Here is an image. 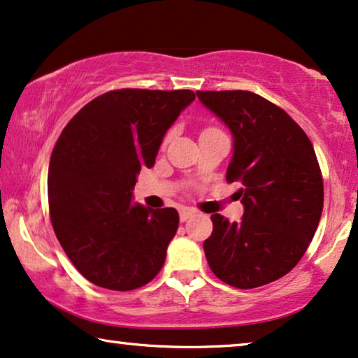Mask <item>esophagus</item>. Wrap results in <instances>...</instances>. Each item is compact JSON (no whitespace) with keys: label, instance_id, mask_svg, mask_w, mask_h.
Listing matches in <instances>:
<instances>
[{"label":"esophagus","instance_id":"obj_1","mask_svg":"<svg viewBox=\"0 0 358 358\" xmlns=\"http://www.w3.org/2000/svg\"><path fill=\"white\" fill-rule=\"evenodd\" d=\"M194 213H196V210H194V208L184 207V208H180V210H179V219H180V222H185V220L189 219V217H192Z\"/></svg>","mask_w":358,"mask_h":358}]
</instances>
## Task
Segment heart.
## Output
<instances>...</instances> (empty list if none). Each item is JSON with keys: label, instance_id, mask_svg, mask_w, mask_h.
Here are the masks:
<instances>
[{"label": "heart", "instance_id": "obj_1", "mask_svg": "<svg viewBox=\"0 0 358 358\" xmlns=\"http://www.w3.org/2000/svg\"><path fill=\"white\" fill-rule=\"evenodd\" d=\"M168 138H169V136H168Z\"/></svg>", "mask_w": 358, "mask_h": 358}]
</instances>
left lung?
Instances as JSON below:
<instances>
[{
	"mask_svg": "<svg viewBox=\"0 0 358 358\" xmlns=\"http://www.w3.org/2000/svg\"><path fill=\"white\" fill-rule=\"evenodd\" d=\"M234 136L227 182H238L240 222L210 217L208 266L227 285L252 289L280 280L308 250L321 220L322 174L313 143L285 110L253 92H197Z\"/></svg>",
	"mask_w": 358,
	"mask_h": 358,
	"instance_id": "8db88e82",
	"label": "left lung"
}]
</instances>
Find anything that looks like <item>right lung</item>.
<instances>
[{
	"mask_svg": "<svg viewBox=\"0 0 358 358\" xmlns=\"http://www.w3.org/2000/svg\"><path fill=\"white\" fill-rule=\"evenodd\" d=\"M194 100L192 90H111L60 133L48 174L50 220L69 259L94 285L136 289L164 264L179 213L133 203V189Z\"/></svg>",
	"mask_w": 358,
	"mask_h": 358,
	"instance_id": "obj_1",
	"label": "right lung"
}]
</instances>
